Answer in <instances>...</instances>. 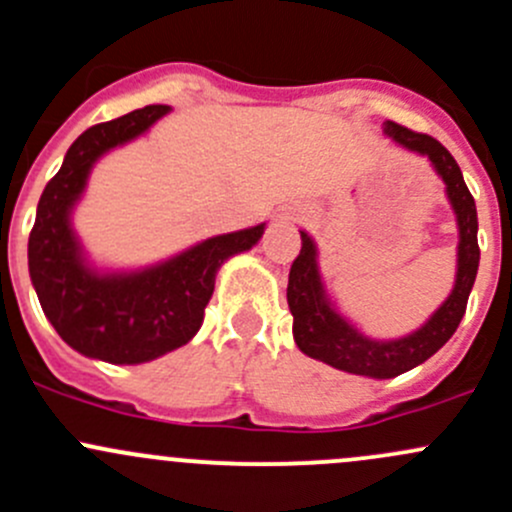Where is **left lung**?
Wrapping results in <instances>:
<instances>
[{"instance_id": "left-lung-1", "label": "left lung", "mask_w": 512, "mask_h": 512, "mask_svg": "<svg viewBox=\"0 0 512 512\" xmlns=\"http://www.w3.org/2000/svg\"><path fill=\"white\" fill-rule=\"evenodd\" d=\"M384 133L406 151L431 160L433 170L446 185V198L451 203L458 225V252H456V282L446 302L416 329L399 339L366 337L352 319L344 317L337 302L329 297L319 272L317 242L299 230L302 250L292 262L287 285V304L294 324L292 334L299 352L312 359L324 361L339 371L369 379H394L411 371L414 366L431 359L461 324L466 314L468 294L478 275V213L476 200L463 180L456 158L426 133L409 131L394 121L384 123Z\"/></svg>"}]
</instances>
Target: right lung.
I'll return each mask as SVG.
<instances>
[{"label":"right lung","instance_id":"right-lung-1","mask_svg":"<svg viewBox=\"0 0 512 512\" xmlns=\"http://www.w3.org/2000/svg\"><path fill=\"white\" fill-rule=\"evenodd\" d=\"M170 106H146L81 133L46 183L29 235V277L59 337L89 359L143 364L198 334L225 260L260 242L265 223L215 235L141 270H98L76 235L74 210L94 165L136 141Z\"/></svg>","mask_w":512,"mask_h":512}]
</instances>
